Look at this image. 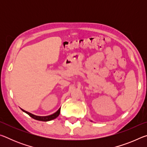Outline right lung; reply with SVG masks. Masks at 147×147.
I'll list each match as a JSON object with an SVG mask.
<instances>
[{
	"instance_id": "1",
	"label": "right lung",
	"mask_w": 147,
	"mask_h": 147,
	"mask_svg": "<svg viewBox=\"0 0 147 147\" xmlns=\"http://www.w3.org/2000/svg\"><path fill=\"white\" fill-rule=\"evenodd\" d=\"M60 109H61V108H59L58 110L56 111V112H55L53 114H52V115H48V116H37V115H34V114H32L28 112V111L24 110V109H22V111H23L24 112H25L26 113L28 114L29 116H30L32 118L36 119V120L41 121H49L53 120V119H56V117H58L59 115V113H60Z\"/></svg>"
}]
</instances>
